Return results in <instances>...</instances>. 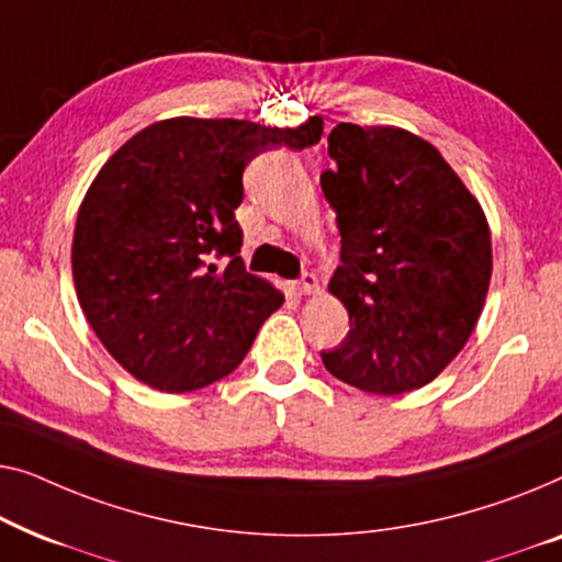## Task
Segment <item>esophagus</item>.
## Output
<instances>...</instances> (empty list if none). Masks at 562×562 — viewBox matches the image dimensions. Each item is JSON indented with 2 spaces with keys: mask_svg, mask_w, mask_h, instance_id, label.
<instances>
[{
  "mask_svg": "<svg viewBox=\"0 0 562 562\" xmlns=\"http://www.w3.org/2000/svg\"><path fill=\"white\" fill-rule=\"evenodd\" d=\"M292 290H295V295H313L318 290V280H315V274H303V278L292 284Z\"/></svg>",
  "mask_w": 562,
  "mask_h": 562,
  "instance_id": "34e87169",
  "label": "esophagus"
}]
</instances>
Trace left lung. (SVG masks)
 <instances>
[{"instance_id":"8db88e82","label":"left lung","mask_w":562,"mask_h":562,"mask_svg":"<svg viewBox=\"0 0 562 562\" xmlns=\"http://www.w3.org/2000/svg\"><path fill=\"white\" fill-rule=\"evenodd\" d=\"M321 188L341 265L328 290L349 334L326 369L369 394L420 390L473 334L492 280L484 211L430 142L400 126L336 124Z\"/></svg>"}]
</instances>
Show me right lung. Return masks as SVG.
I'll list each match as a JSON object with an SVG mask.
<instances>
[{
	"instance_id": "right-lung-1",
	"label": "right lung",
	"mask_w": 562,
	"mask_h": 562,
	"mask_svg": "<svg viewBox=\"0 0 562 562\" xmlns=\"http://www.w3.org/2000/svg\"><path fill=\"white\" fill-rule=\"evenodd\" d=\"M321 134V116L295 130L176 116L109 157L78 209L70 262L86 321L134 379L193 392L247 357L284 295L239 257L244 168ZM216 256L229 257L224 271Z\"/></svg>"
}]
</instances>
